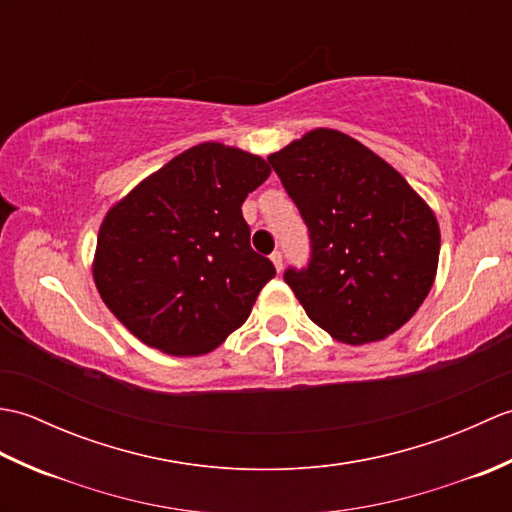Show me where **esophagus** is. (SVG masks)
I'll list each match as a JSON object with an SVG mask.
<instances>
[{
    "label": "esophagus",
    "mask_w": 512,
    "mask_h": 512,
    "mask_svg": "<svg viewBox=\"0 0 512 512\" xmlns=\"http://www.w3.org/2000/svg\"><path fill=\"white\" fill-rule=\"evenodd\" d=\"M270 259H273V264H275V268L279 270L281 273V268H284V255H281V250H275L273 255H270Z\"/></svg>",
    "instance_id": "34e87169"
}]
</instances>
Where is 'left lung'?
<instances>
[{"instance_id": "obj_1", "label": "left lung", "mask_w": 512, "mask_h": 512, "mask_svg": "<svg viewBox=\"0 0 512 512\" xmlns=\"http://www.w3.org/2000/svg\"><path fill=\"white\" fill-rule=\"evenodd\" d=\"M268 162L308 226V266L284 273L308 317L350 345L402 328L438 270L440 228L429 206L336 129H314Z\"/></svg>"}]
</instances>
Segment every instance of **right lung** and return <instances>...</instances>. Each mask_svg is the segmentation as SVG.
I'll list each match as a JSON object with an SVG mask.
<instances>
[{
    "label": "right lung",
    "mask_w": 512,
    "mask_h": 512,
    "mask_svg": "<svg viewBox=\"0 0 512 512\" xmlns=\"http://www.w3.org/2000/svg\"><path fill=\"white\" fill-rule=\"evenodd\" d=\"M268 176L259 156L202 143L105 215L94 281L129 332L167 354L200 356L248 319L275 266L250 248L242 204Z\"/></svg>",
    "instance_id": "1"
}]
</instances>
